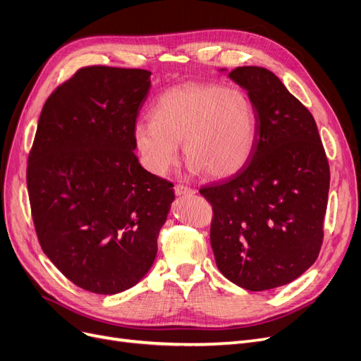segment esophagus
<instances>
[{"mask_svg":"<svg viewBox=\"0 0 361 361\" xmlns=\"http://www.w3.org/2000/svg\"><path fill=\"white\" fill-rule=\"evenodd\" d=\"M173 192H176L177 196H184V195H193L195 190L188 188V185H183V184H176V188H173Z\"/></svg>","mask_w":361,"mask_h":361,"instance_id":"esophagus-1","label":"esophagus"}]
</instances>
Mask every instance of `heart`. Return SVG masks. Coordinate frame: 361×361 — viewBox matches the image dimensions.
Returning a JSON list of instances; mask_svg holds the SVG:
<instances>
[{
  "label": "heart",
  "instance_id": "obj_1",
  "mask_svg": "<svg viewBox=\"0 0 361 361\" xmlns=\"http://www.w3.org/2000/svg\"><path fill=\"white\" fill-rule=\"evenodd\" d=\"M150 120L135 125L133 138L144 168L154 176H165L177 165L180 142L190 171H205L216 180L238 173L255 150L256 109L238 87L176 86L157 98Z\"/></svg>",
  "mask_w": 361,
  "mask_h": 361
}]
</instances>
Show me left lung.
Masks as SVG:
<instances>
[{"mask_svg":"<svg viewBox=\"0 0 361 361\" xmlns=\"http://www.w3.org/2000/svg\"><path fill=\"white\" fill-rule=\"evenodd\" d=\"M257 114L255 150L231 178L205 185L219 271L250 291L281 287L317 260L323 244L330 168L310 110L272 71L238 66Z\"/></svg>","mask_w":361,"mask_h":361,"instance_id":"obj_1","label":"left lung"}]
</instances>
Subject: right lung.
Segmentation results:
<instances>
[{
  "mask_svg": "<svg viewBox=\"0 0 361 361\" xmlns=\"http://www.w3.org/2000/svg\"><path fill=\"white\" fill-rule=\"evenodd\" d=\"M150 71L92 65L47 98L26 168L44 255L77 287L116 295L149 272L173 184L145 171L133 129Z\"/></svg>",
  "mask_w": 361,
  "mask_h": 361,
  "instance_id": "add662e5",
  "label": "right lung"
}]
</instances>
